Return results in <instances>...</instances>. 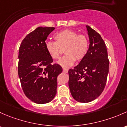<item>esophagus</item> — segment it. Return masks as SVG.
<instances>
[{"label": "esophagus", "instance_id": "34e87169", "mask_svg": "<svg viewBox=\"0 0 127 127\" xmlns=\"http://www.w3.org/2000/svg\"><path fill=\"white\" fill-rule=\"evenodd\" d=\"M63 71L64 73H68V69H66V68H64Z\"/></svg>", "mask_w": 127, "mask_h": 127}]
</instances>
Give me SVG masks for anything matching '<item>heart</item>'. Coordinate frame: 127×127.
Wrapping results in <instances>:
<instances>
[{
  "mask_svg": "<svg viewBox=\"0 0 127 127\" xmlns=\"http://www.w3.org/2000/svg\"><path fill=\"white\" fill-rule=\"evenodd\" d=\"M55 41H48L45 43L47 53L53 59H57L61 53V48H64L65 56L60 59L58 64L63 67L73 65L76 60L84 58L89 49V40L85 35H78L72 30L65 29L54 35Z\"/></svg>",
  "mask_w": 127,
  "mask_h": 127,
  "instance_id": "heart-1",
  "label": "heart"
}]
</instances>
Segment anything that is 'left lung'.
I'll return each mask as SVG.
<instances>
[{"label": "left lung", "mask_w": 127, "mask_h": 127, "mask_svg": "<svg viewBox=\"0 0 127 127\" xmlns=\"http://www.w3.org/2000/svg\"><path fill=\"white\" fill-rule=\"evenodd\" d=\"M89 47L86 56L68 71V86L73 98L89 103L98 97L104 90L109 72V61L104 41L98 32L86 26Z\"/></svg>", "instance_id": "1"}]
</instances>
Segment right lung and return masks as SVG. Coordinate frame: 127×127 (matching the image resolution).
<instances>
[{
    "label": "right lung",
    "instance_id": "add662e5",
    "mask_svg": "<svg viewBox=\"0 0 127 127\" xmlns=\"http://www.w3.org/2000/svg\"><path fill=\"white\" fill-rule=\"evenodd\" d=\"M54 27H39L22 41L19 49L18 75L26 96L38 104L50 102L57 93V78L62 72L47 53L45 41Z\"/></svg>",
    "mask_w": 127,
    "mask_h": 127
}]
</instances>
